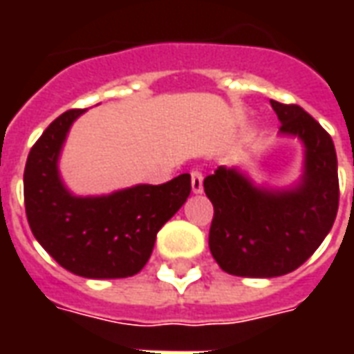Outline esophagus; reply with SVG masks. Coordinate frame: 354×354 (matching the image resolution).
Wrapping results in <instances>:
<instances>
[{
  "mask_svg": "<svg viewBox=\"0 0 354 354\" xmlns=\"http://www.w3.org/2000/svg\"><path fill=\"white\" fill-rule=\"evenodd\" d=\"M192 189L193 193H203V174L199 170H192Z\"/></svg>",
  "mask_w": 354,
  "mask_h": 354,
  "instance_id": "34e87169",
  "label": "esophagus"
}]
</instances>
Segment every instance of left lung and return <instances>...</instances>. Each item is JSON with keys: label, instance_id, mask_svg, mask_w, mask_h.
Returning a JSON list of instances; mask_svg holds the SVG:
<instances>
[{"label": "left lung", "instance_id": "obj_1", "mask_svg": "<svg viewBox=\"0 0 354 354\" xmlns=\"http://www.w3.org/2000/svg\"><path fill=\"white\" fill-rule=\"evenodd\" d=\"M282 136L305 147L301 180L288 189L260 187L239 169L218 167L205 178L214 207L208 246L225 273L271 279L313 256L334 225L339 205L334 142L304 108L271 100Z\"/></svg>", "mask_w": 354, "mask_h": 354}]
</instances>
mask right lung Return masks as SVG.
Listing matches in <instances>:
<instances>
[{"label": "right lung", "instance_id": "obj_1", "mask_svg": "<svg viewBox=\"0 0 354 354\" xmlns=\"http://www.w3.org/2000/svg\"><path fill=\"white\" fill-rule=\"evenodd\" d=\"M85 109H70L45 129L28 155L24 205L37 243L85 279H124L146 266L157 233L182 208L192 176L161 185L138 184L100 195L77 197L66 189L58 157L72 123Z\"/></svg>", "mask_w": 354, "mask_h": 354}]
</instances>
